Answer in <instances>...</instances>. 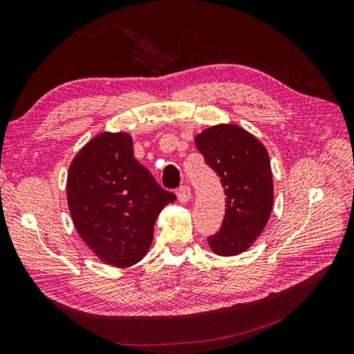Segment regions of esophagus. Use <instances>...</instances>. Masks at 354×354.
<instances>
[{
    "label": "esophagus",
    "instance_id": "esophagus-1",
    "mask_svg": "<svg viewBox=\"0 0 354 354\" xmlns=\"http://www.w3.org/2000/svg\"><path fill=\"white\" fill-rule=\"evenodd\" d=\"M176 195H178L179 203L187 204V203L191 200V188H189L188 185H182V187L178 189Z\"/></svg>",
    "mask_w": 354,
    "mask_h": 354
}]
</instances>
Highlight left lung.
I'll return each mask as SVG.
<instances>
[{
  "mask_svg": "<svg viewBox=\"0 0 354 354\" xmlns=\"http://www.w3.org/2000/svg\"><path fill=\"white\" fill-rule=\"evenodd\" d=\"M194 141L226 194L223 223L208 238V245L216 255H239L250 250L271 216L274 185L268 151L255 136L234 124L213 125Z\"/></svg>",
  "mask_w": 354,
  "mask_h": 354,
  "instance_id": "8db88e82",
  "label": "left lung"
}]
</instances>
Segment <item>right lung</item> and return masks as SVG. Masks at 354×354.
Returning <instances> with one entry per match:
<instances>
[{
  "label": "right lung",
  "mask_w": 354,
  "mask_h": 354,
  "mask_svg": "<svg viewBox=\"0 0 354 354\" xmlns=\"http://www.w3.org/2000/svg\"><path fill=\"white\" fill-rule=\"evenodd\" d=\"M176 200L134 157L127 133H100L75 154L67 176L74 227L102 261L128 268L147 255L160 212Z\"/></svg>",
  "instance_id": "1"
}]
</instances>
